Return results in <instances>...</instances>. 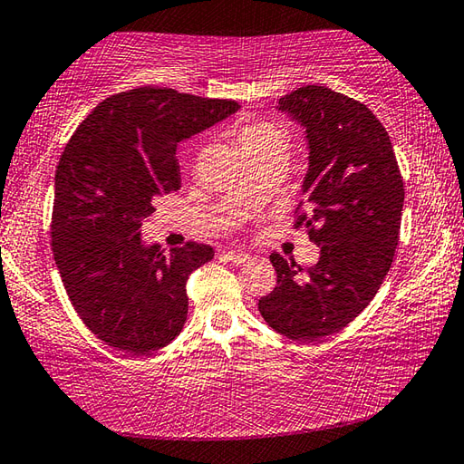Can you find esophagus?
I'll return each instance as SVG.
<instances>
[{
	"label": "esophagus",
	"instance_id": "esophagus-1",
	"mask_svg": "<svg viewBox=\"0 0 464 464\" xmlns=\"http://www.w3.org/2000/svg\"><path fill=\"white\" fill-rule=\"evenodd\" d=\"M223 256L233 264H246L249 260V254H246V251H239V249H225Z\"/></svg>",
	"mask_w": 464,
	"mask_h": 464
}]
</instances>
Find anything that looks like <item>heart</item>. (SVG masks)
Returning a JSON list of instances; mask_svg holds the SVG:
<instances>
[{"label":"heart","mask_w":464,"mask_h":464,"mask_svg":"<svg viewBox=\"0 0 464 464\" xmlns=\"http://www.w3.org/2000/svg\"><path fill=\"white\" fill-rule=\"evenodd\" d=\"M274 140H280V132L278 129H274L272 124L266 122L246 124V127H241L237 130V145L243 155L256 151V149L260 147H266L268 143H274Z\"/></svg>","instance_id":"b5f03b06"}]
</instances>
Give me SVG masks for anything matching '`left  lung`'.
Segmentation results:
<instances>
[{"label": "left lung", "instance_id": "left-lung-1", "mask_svg": "<svg viewBox=\"0 0 464 464\" xmlns=\"http://www.w3.org/2000/svg\"><path fill=\"white\" fill-rule=\"evenodd\" d=\"M278 110L307 135V210L296 227L321 254L307 270L272 254L276 286L257 309L274 332L317 342L354 321L379 293L399 241L403 179L387 130L354 98L304 85L280 98Z\"/></svg>", "mask_w": 464, "mask_h": 464}]
</instances>
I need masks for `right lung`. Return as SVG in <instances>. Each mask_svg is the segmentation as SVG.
Instances as JSON below:
<instances>
[{
    "label": "right lung",
    "mask_w": 464,
    "mask_h": 464,
    "mask_svg": "<svg viewBox=\"0 0 464 464\" xmlns=\"http://www.w3.org/2000/svg\"><path fill=\"white\" fill-rule=\"evenodd\" d=\"M237 110L145 85L100 102L69 139L54 174L53 254L77 315L112 348L149 354L182 332L188 276L215 249L190 241L166 254L140 227L157 196L179 188V140Z\"/></svg>",
    "instance_id": "obj_1"
}]
</instances>
